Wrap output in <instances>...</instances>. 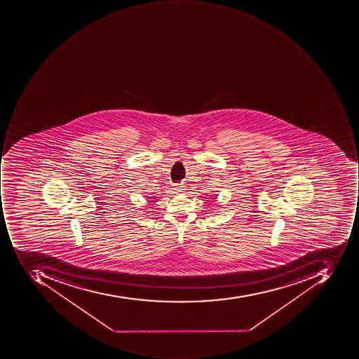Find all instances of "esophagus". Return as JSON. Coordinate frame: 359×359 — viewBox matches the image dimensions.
<instances>
[{
  "label": "esophagus",
  "instance_id": "1",
  "mask_svg": "<svg viewBox=\"0 0 359 359\" xmlns=\"http://www.w3.org/2000/svg\"><path fill=\"white\" fill-rule=\"evenodd\" d=\"M174 190H175V192H176V193H181V192H183V190H184V189H183L182 185L176 184V185H175Z\"/></svg>",
  "mask_w": 359,
  "mask_h": 359
}]
</instances>
